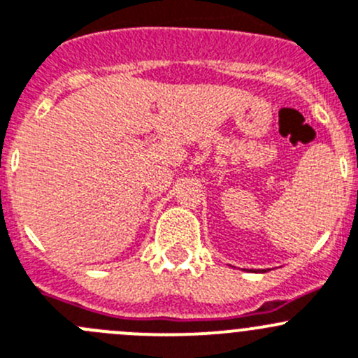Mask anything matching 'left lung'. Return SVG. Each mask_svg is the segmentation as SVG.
Returning <instances> with one entry per match:
<instances>
[{
	"instance_id": "8db88e82",
	"label": "left lung",
	"mask_w": 358,
	"mask_h": 358,
	"mask_svg": "<svg viewBox=\"0 0 358 358\" xmlns=\"http://www.w3.org/2000/svg\"><path fill=\"white\" fill-rule=\"evenodd\" d=\"M258 272H265V271H258Z\"/></svg>"
}]
</instances>
